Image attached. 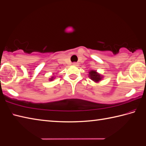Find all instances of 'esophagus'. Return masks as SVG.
<instances>
[{
	"label": "esophagus",
	"mask_w": 146,
	"mask_h": 146,
	"mask_svg": "<svg viewBox=\"0 0 146 146\" xmlns=\"http://www.w3.org/2000/svg\"><path fill=\"white\" fill-rule=\"evenodd\" d=\"M72 65H73V66H79V64L77 63V62H74L72 64Z\"/></svg>",
	"instance_id": "34e87169"
}]
</instances>
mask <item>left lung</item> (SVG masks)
<instances>
[{
	"mask_svg": "<svg viewBox=\"0 0 146 146\" xmlns=\"http://www.w3.org/2000/svg\"><path fill=\"white\" fill-rule=\"evenodd\" d=\"M89 77L94 82L98 83L103 79L104 76L98 73L96 70H91L89 72Z\"/></svg>",
	"mask_w": 146,
	"mask_h": 146,
	"instance_id": "1",
	"label": "left lung"
}]
</instances>
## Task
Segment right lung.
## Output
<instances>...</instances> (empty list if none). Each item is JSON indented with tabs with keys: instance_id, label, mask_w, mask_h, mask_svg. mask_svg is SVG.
I'll return each instance as SVG.
<instances>
[{
	"instance_id": "right-lung-1",
	"label": "right lung",
	"mask_w": 146,
	"mask_h": 146,
	"mask_svg": "<svg viewBox=\"0 0 146 146\" xmlns=\"http://www.w3.org/2000/svg\"><path fill=\"white\" fill-rule=\"evenodd\" d=\"M55 78H56V77H54V76H52V77H50V78L49 79V80H50V81H52V80H53Z\"/></svg>"
}]
</instances>
